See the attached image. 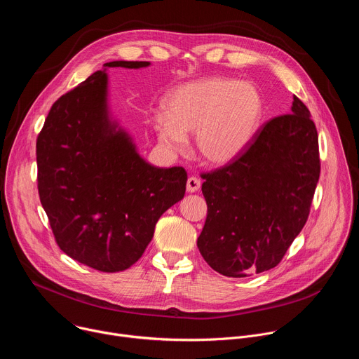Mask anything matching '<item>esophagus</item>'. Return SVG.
Segmentation results:
<instances>
[{
  "label": "esophagus",
  "instance_id": "esophagus-1",
  "mask_svg": "<svg viewBox=\"0 0 359 359\" xmlns=\"http://www.w3.org/2000/svg\"><path fill=\"white\" fill-rule=\"evenodd\" d=\"M187 191L189 193H194V191H197L198 189H200V179L198 177H196V176H191V177H189L187 179Z\"/></svg>",
  "mask_w": 359,
  "mask_h": 359
}]
</instances>
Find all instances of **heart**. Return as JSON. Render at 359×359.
I'll return each mask as SVG.
<instances>
[{
    "label": "heart",
    "instance_id": "heart-1",
    "mask_svg": "<svg viewBox=\"0 0 359 359\" xmlns=\"http://www.w3.org/2000/svg\"><path fill=\"white\" fill-rule=\"evenodd\" d=\"M264 115V99L251 82L209 76L176 86L155 118L163 147L183 151L194 133L197 155L212 165L230 162L248 146Z\"/></svg>",
    "mask_w": 359,
    "mask_h": 359
}]
</instances>
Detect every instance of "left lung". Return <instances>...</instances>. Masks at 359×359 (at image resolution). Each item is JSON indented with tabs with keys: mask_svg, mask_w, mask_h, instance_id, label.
Instances as JSON below:
<instances>
[{
	"mask_svg": "<svg viewBox=\"0 0 359 359\" xmlns=\"http://www.w3.org/2000/svg\"><path fill=\"white\" fill-rule=\"evenodd\" d=\"M310 116L294 96L291 114L266 122L238 156L200 175L208 217L197 247L215 271L241 278L274 269L309 220L321 172Z\"/></svg>",
	"mask_w": 359,
	"mask_h": 359,
	"instance_id": "8db88e82",
	"label": "left lung"
}]
</instances>
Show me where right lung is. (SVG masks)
Here are the masks:
<instances>
[{
	"label": "right lung",
	"instance_id": "add662e5",
	"mask_svg": "<svg viewBox=\"0 0 359 359\" xmlns=\"http://www.w3.org/2000/svg\"><path fill=\"white\" fill-rule=\"evenodd\" d=\"M107 83L105 71H96L50 108L36 137V180L58 247L81 264L116 273L142 257L159 217L183 198L187 173L137 155L108 116Z\"/></svg>",
	"mask_w": 359,
	"mask_h": 359
}]
</instances>
